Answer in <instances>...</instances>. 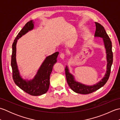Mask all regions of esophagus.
Masks as SVG:
<instances>
[{"mask_svg": "<svg viewBox=\"0 0 120 120\" xmlns=\"http://www.w3.org/2000/svg\"><path fill=\"white\" fill-rule=\"evenodd\" d=\"M60 57L61 59H64L65 58V55L63 53H61L60 55Z\"/></svg>", "mask_w": 120, "mask_h": 120, "instance_id": "obj_1", "label": "esophagus"}]
</instances>
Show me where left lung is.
Returning a JSON list of instances; mask_svg holds the SVG:
<instances>
[{"mask_svg":"<svg viewBox=\"0 0 120 120\" xmlns=\"http://www.w3.org/2000/svg\"><path fill=\"white\" fill-rule=\"evenodd\" d=\"M96 25V30L95 32V37L102 38L105 48L106 49L107 59V68L106 73L102 79L96 85L93 86H86L81 83L76 82L74 80L73 76L68 72V68L67 66L65 68L66 78L68 86L72 90L75 92L82 94H88L98 90L105 85L108 81L109 76L110 74L111 68L113 62V52L112 51V43L108 34H107L104 27L97 22H95Z\"/></svg>","mask_w":120,"mask_h":120,"instance_id":"obj_1","label":"left lung"}]
</instances>
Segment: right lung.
<instances>
[{"instance_id":"right-lung-1","label":"right lung","mask_w":120,"mask_h":120,"mask_svg":"<svg viewBox=\"0 0 120 120\" xmlns=\"http://www.w3.org/2000/svg\"><path fill=\"white\" fill-rule=\"evenodd\" d=\"M33 21L28 22L17 34L12 44V53L11 56V67L12 78L15 83L25 92L32 96H39L47 92L50 84V75L52 70L53 65L57 62L59 54L56 52L48 56L41 66L37 74L31 80H25L21 78L18 70L16 61V45L17 40L22 35L34 28Z\"/></svg>"}]
</instances>
